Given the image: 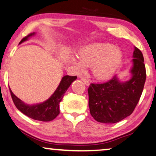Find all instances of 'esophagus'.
Listing matches in <instances>:
<instances>
[{
	"label": "esophagus",
	"instance_id": "esophagus-1",
	"mask_svg": "<svg viewBox=\"0 0 156 156\" xmlns=\"http://www.w3.org/2000/svg\"><path fill=\"white\" fill-rule=\"evenodd\" d=\"M80 79H81V80H83V83L86 85V86H88V85L90 84L89 80H88V79H86V78H84V77H81V78H80Z\"/></svg>",
	"mask_w": 156,
	"mask_h": 156
}]
</instances>
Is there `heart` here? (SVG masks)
<instances>
[{
    "label": "heart",
    "mask_w": 156,
    "mask_h": 156,
    "mask_svg": "<svg viewBox=\"0 0 156 156\" xmlns=\"http://www.w3.org/2000/svg\"><path fill=\"white\" fill-rule=\"evenodd\" d=\"M79 59L71 58V62L78 70L85 66L91 67L92 73L98 79H106L114 73L122 62L119 49L108 43H95L83 47L78 53Z\"/></svg>",
    "instance_id": "obj_1"
}]
</instances>
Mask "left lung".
Instances as JSON below:
<instances>
[{"mask_svg":"<svg viewBox=\"0 0 156 156\" xmlns=\"http://www.w3.org/2000/svg\"><path fill=\"white\" fill-rule=\"evenodd\" d=\"M131 79L125 83L114 76L103 83H91L88 89L90 113L102 123L113 124L133 113L143 93L146 70L143 53L135 47Z\"/></svg>","mask_w":156,"mask_h":156,"instance_id":"8db88e82","label":"left lung"}]
</instances>
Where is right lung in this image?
Instances as JSON below:
<instances>
[{
	"mask_svg": "<svg viewBox=\"0 0 156 156\" xmlns=\"http://www.w3.org/2000/svg\"><path fill=\"white\" fill-rule=\"evenodd\" d=\"M34 33H31L21 39L19 44L22 43L24 41L27 40L29 37L32 36ZM77 78V76H66L62 78L60 85L58 88L55 90L54 94L51 96V97L47 100L46 101L42 104H36V105L29 106L25 104L16 97L11 90L10 89L11 98L14 103L15 106L19 111H21L23 114L31 119L38 120L42 122H50L52 121L57 117V116L60 114V109H59V104L63 97L64 94L70 87L73 82Z\"/></svg>",
	"mask_w": 156,
	"mask_h": 156,
	"instance_id": "right-lung-1",
	"label": "right lung"
}]
</instances>
